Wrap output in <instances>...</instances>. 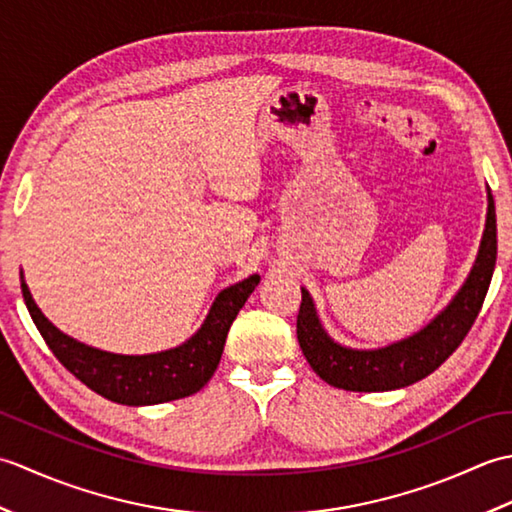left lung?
<instances>
[{
	"label": "left lung",
	"mask_w": 512,
	"mask_h": 512,
	"mask_svg": "<svg viewBox=\"0 0 512 512\" xmlns=\"http://www.w3.org/2000/svg\"><path fill=\"white\" fill-rule=\"evenodd\" d=\"M495 259L497 220L493 195L488 189L486 231L480 253H477L469 279L447 310L405 341L380 347V350H350L325 334L308 290L301 288L297 339L303 356L325 383L347 391H389L418 383L420 378L436 372L473 328L488 286H491Z\"/></svg>",
	"instance_id": "1"
}]
</instances>
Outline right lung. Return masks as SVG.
<instances>
[{
	"label": "right lung",
	"mask_w": 512,
	"mask_h": 512,
	"mask_svg": "<svg viewBox=\"0 0 512 512\" xmlns=\"http://www.w3.org/2000/svg\"><path fill=\"white\" fill-rule=\"evenodd\" d=\"M257 284L259 275H250L222 290L204 325L187 343L147 356L110 354L70 339L43 317L24 281L21 292L43 341L72 376L107 400L138 407L191 396L209 383L222 358L231 323Z\"/></svg>",
	"instance_id": "1"
}]
</instances>
